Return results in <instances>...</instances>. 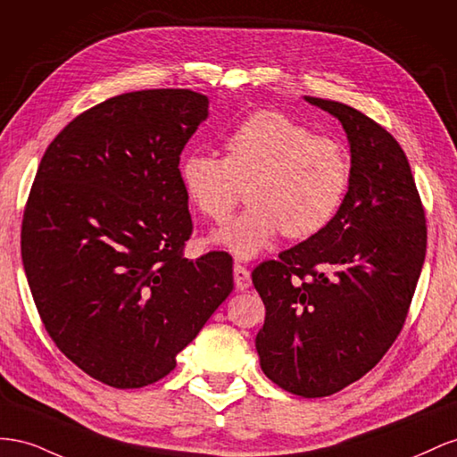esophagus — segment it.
<instances>
[{
	"label": "esophagus",
	"mask_w": 457,
	"mask_h": 457,
	"mask_svg": "<svg viewBox=\"0 0 457 457\" xmlns=\"http://www.w3.org/2000/svg\"><path fill=\"white\" fill-rule=\"evenodd\" d=\"M233 279H236L237 291H246L251 287V271L243 264H236L233 266Z\"/></svg>",
	"instance_id": "esophagus-1"
}]
</instances>
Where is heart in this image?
<instances>
[{"mask_svg": "<svg viewBox=\"0 0 457 457\" xmlns=\"http://www.w3.org/2000/svg\"><path fill=\"white\" fill-rule=\"evenodd\" d=\"M228 154L189 151L179 184L201 216L226 221L249 186L251 206L212 241L241 260L258 256L283 231L308 239L341 211L352 181L343 143L278 111L246 116L226 137Z\"/></svg>", "mask_w": 457, "mask_h": 457, "instance_id": "obj_1", "label": "heart"}]
</instances>
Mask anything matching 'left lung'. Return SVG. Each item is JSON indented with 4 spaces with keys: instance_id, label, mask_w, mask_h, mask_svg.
Masks as SVG:
<instances>
[{
    "instance_id": "1",
    "label": "left lung",
    "mask_w": 457,
    "mask_h": 457,
    "mask_svg": "<svg viewBox=\"0 0 457 457\" xmlns=\"http://www.w3.org/2000/svg\"><path fill=\"white\" fill-rule=\"evenodd\" d=\"M343 124L352 181L318 236L253 271L266 306L260 368L287 393L321 398L375 368L406 321L425 262V211L385 128L345 103L304 97Z\"/></svg>"
}]
</instances>
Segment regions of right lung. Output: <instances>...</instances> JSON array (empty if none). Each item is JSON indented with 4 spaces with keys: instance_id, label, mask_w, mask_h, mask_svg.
I'll use <instances>...</instances> for the list:
<instances>
[{
    "instance_id": "1",
    "label": "right lung",
    "mask_w": 457,
    "mask_h": 457,
    "mask_svg": "<svg viewBox=\"0 0 457 457\" xmlns=\"http://www.w3.org/2000/svg\"><path fill=\"white\" fill-rule=\"evenodd\" d=\"M208 119L191 89L99 103L49 143L24 208L22 264L44 328L94 379H162L233 291L228 253L181 251L193 224L179 154Z\"/></svg>"
}]
</instances>
